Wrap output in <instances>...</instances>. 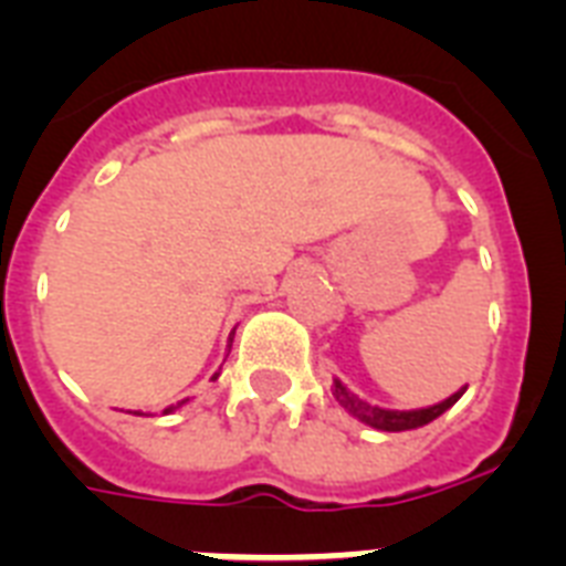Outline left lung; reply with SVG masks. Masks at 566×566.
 Masks as SVG:
<instances>
[{
    "mask_svg": "<svg viewBox=\"0 0 566 566\" xmlns=\"http://www.w3.org/2000/svg\"><path fill=\"white\" fill-rule=\"evenodd\" d=\"M465 394V387L462 390H457L454 396H448L446 401H440V405H433V408H422V410H385V408H376V405H367L364 399H358L356 394H349L347 387L340 385V381H335V390L333 396L338 399V405L347 413H353V417L358 419V422L370 424V428H376V431H413V428H422V424L433 422L437 417H442L451 405H454L460 396Z\"/></svg>",
    "mask_w": 566,
    "mask_h": 566,
    "instance_id": "1",
    "label": "left lung"
}]
</instances>
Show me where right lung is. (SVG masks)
<instances>
[{"instance_id":"1","label":"right lung","mask_w":566,"mask_h":566,"mask_svg":"<svg viewBox=\"0 0 566 566\" xmlns=\"http://www.w3.org/2000/svg\"><path fill=\"white\" fill-rule=\"evenodd\" d=\"M231 340H233V338H231Z\"/></svg>"}]
</instances>
